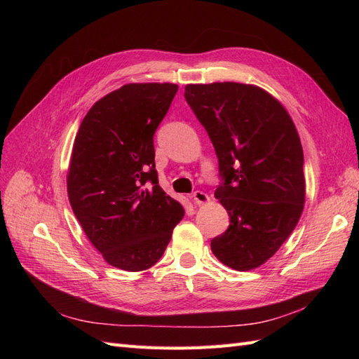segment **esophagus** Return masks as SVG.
<instances>
[{"instance_id": "1", "label": "esophagus", "mask_w": 359, "mask_h": 359, "mask_svg": "<svg viewBox=\"0 0 359 359\" xmlns=\"http://www.w3.org/2000/svg\"><path fill=\"white\" fill-rule=\"evenodd\" d=\"M191 198H193V202L196 203V205H203V203H206V202H210V196H208V194L201 191V190L194 191Z\"/></svg>"}]
</instances>
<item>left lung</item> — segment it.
Returning a JSON list of instances; mask_svg holds the SVG:
<instances>
[{
	"instance_id": "8db88e82",
	"label": "left lung",
	"mask_w": 359,
	"mask_h": 359,
	"mask_svg": "<svg viewBox=\"0 0 359 359\" xmlns=\"http://www.w3.org/2000/svg\"><path fill=\"white\" fill-rule=\"evenodd\" d=\"M184 97L214 145L222 180L214 194L231 219L212 253L236 271L257 268L295 229L306 201L295 124L255 85H187Z\"/></svg>"
}]
</instances>
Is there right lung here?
<instances>
[{"mask_svg": "<svg viewBox=\"0 0 359 359\" xmlns=\"http://www.w3.org/2000/svg\"><path fill=\"white\" fill-rule=\"evenodd\" d=\"M175 83H128L104 95L76 135L67 177L72 210L109 265L144 271L165 253L184 217L158 186L154 135Z\"/></svg>", "mask_w": 359, "mask_h": 359, "instance_id": "right-lung-1", "label": "right lung"}]
</instances>
